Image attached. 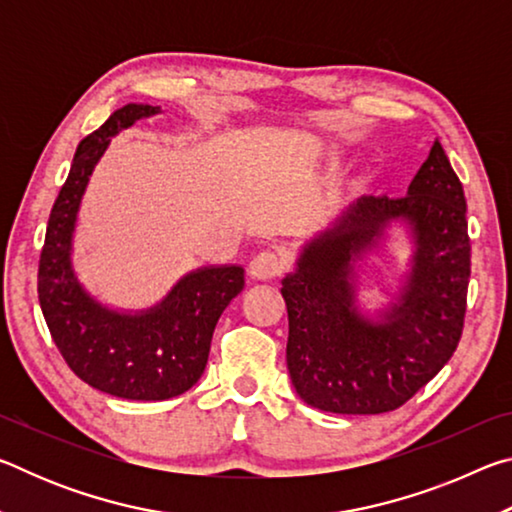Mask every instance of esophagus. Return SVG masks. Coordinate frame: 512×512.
<instances>
[{
  "instance_id": "obj_1",
  "label": "esophagus",
  "mask_w": 512,
  "mask_h": 512,
  "mask_svg": "<svg viewBox=\"0 0 512 512\" xmlns=\"http://www.w3.org/2000/svg\"><path fill=\"white\" fill-rule=\"evenodd\" d=\"M284 266H287V259H284L282 253H277V250H262V253L253 257L248 268L255 280H273V277L284 271Z\"/></svg>"
}]
</instances>
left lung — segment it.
Masks as SVG:
<instances>
[{
  "instance_id": "left-lung-1",
  "label": "left lung",
  "mask_w": 512,
  "mask_h": 512,
  "mask_svg": "<svg viewBox=\"0 0 512 512\" xmlns=\"http://www.w3.org/2000/svg\"><path fill=\"white\" fill-rule=\"evenodd\" d=\"M465 194L443 144L402 198L361 196L300 246L284 275L287 366L300 400L341 415L393 411L438 375L463 332L470 237ZM400 229L410 244L395 285L367 307V259Z\"/></svg>"
}]
</instances>
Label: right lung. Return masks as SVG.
Masks as SVG:
<instances>
[{
  "label": "right lung",
  "mask_w": 512,
  "mask_h": 512,
  "mask_svg": "<svg viewBox=\"0 0 512 512\" xmlns=\"http://www.w3.org/2000/svg\"><path fill=\"white\" fill-rule=\"evenodd\" d=\"M160 106L126 103L85 137L51 210L38 268V298L51 339L85 384L124 400L158 402L201 379L214 327L244 289V266H201L146 309H121L85 289L74 268V232L85 189L110 140Z\"/></svg>",
  "instance_id": "1"
}]
</instances>
